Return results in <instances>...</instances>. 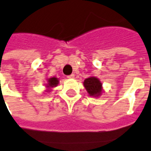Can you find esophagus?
Returning <instances> with one entry per match:
<instances>
[{"mask_svg": "<svg viewBox=\"0 0 151 151\" xmlns=\"http://www.w3.org/2000/svg\"><path fill=\"white\" fill-rule=\"evenodd\" d=\"M74 77H75L74 74H71V75H69V76H67V78H68V79H73Z\"/></svg>", "mask_w": 151, "mask_h": 151, "instance_id": "1", "label": "esophagus"}]
</instances>
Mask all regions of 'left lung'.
<instances>
[{"mask_svg":"<svg viewBox=\"0 0 151 151\" xmlns=\"http://www.w3.org/2000/svg\"><path fill=\"white\" fill-rule=\"evenodd\" d=\"M84 86L90 96H99L101 93V83L95 77L86 79Z\"/></svg>","mask_w":151,"mask_h":151,"instance_id":"obj_1","label":"left lung"}]
</instances>
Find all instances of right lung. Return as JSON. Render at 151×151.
Instances as JSON below:
<instances>
[{
  "label": "right lung",
  "instance_id": "obj_1",
  "mask_svg": "<svg viewBox=\"0 0 151 151\" xmlns=\"http://www.w3.org/2000/svg\"><path fill=\"white\" fill-rule=\"evenodd\" d=\"M58 84V80L55 77H52L48 79V86L47 87H54Z\"/></svg>",
  "mask_w": 151,
  "mask_h": 151
}]
</instances>
